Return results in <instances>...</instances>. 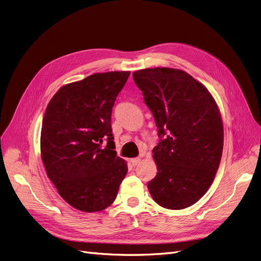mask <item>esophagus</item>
<instances>
[{
	"instance_id": "1",
	"label": "esophagus",
	"mask_w": 261,
	"mask_h": 261,
	"mask_svg": "<svg viewBox=\"0 0 261 261\" xmlns=\"http://www.w3.org/2000/svg\"><path fill=\"white\" fill-rule=\"evenodd\" d=\"M140 161H141L140 158H134V159L130 160V163L133 167H136V165H138L140 163Z\"/></svg>"
}]
</instances>
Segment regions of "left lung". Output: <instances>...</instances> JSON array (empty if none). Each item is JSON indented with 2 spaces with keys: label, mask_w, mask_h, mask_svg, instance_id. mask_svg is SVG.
<instances>
[{
  "label": "left lung",
  "mask_w": 261,
  "mask_h": 261,
  "mask_svg": "<svg viewBox=\"0 0 261 261\" xmlns=\"http://www.w3.org/2000/svg\"><path fill=\"white\" fill-rule=\"evenodd\" d=\"M133 78L160 137L152 150L158 173L148 183L149 192L163 208H187L206 194L222 156L218 106L206 87L180 69L146 68Z\"/></svg>",
  "instance_id": "left-lung-1"
}]
</instances>
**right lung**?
<instances>
[{
  "instance_id": "1",
  "label": "right lung",
  "mask_w": 261,
  "mask_h": 261,
  "mask_svg": "<svg viewBox=\"0 0 261 261\" xmlns=\"http://www.w3.org/2000/svg\"><path fill=\"white\" fill-rule=\"evenodd\" d=\"M129 74L99 73L65 85L46 107L42 162L62 198L77 210L108 208L127 173L126 162L114 150L111 115ZM105 141L107 146L102 149Z\"/></svg>"
}]
</instances>
